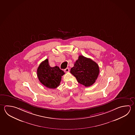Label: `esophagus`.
Returning a JSON list of instances; mask_svg holds the SVG:
<instances>
[{
	"label": "esophagus",
	"instance_id": "obj_1",
	"mask_svg": "<svg viewBox=\"0 0 135 135\" xmlns=\"http://www.w3.org/2000/svg\"><path fill=\"white\" fill-rule=\"evenodd\" d=\"M69 68H66V69H64V71L65 72H69Z\"/></svg>",
	"mask_w": 135,
	"mask_h": 135
}]
</instances>
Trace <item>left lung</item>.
<instances>
[{
  "label": "left lung",
  "mask_w": 135,
  "mask_h": 135,
  "mask_svg": "<svg viewBox=\"0 0 135 135\" xmlns=\"http://www.w3.org/2000/svg\"><path fill=\"white\" fill-rule=\"evenodd\" d=\"M79 83L86 87L92 85L97 80L99 73L98 64L91 59L80 55L70 70Z\"/></svg>",
  "instance_id": "left-lung-1"
}]
</instances>
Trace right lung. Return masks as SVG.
Wrapping results in <instances>:
<instances>
[{
	"label": "right lung",
	"mask_w": 135,
	"mask_h": 135,
	"mask_svg": "<svg viewBox=\"0 0 135 135\" xmlns=\"http://www.w3.org/2000/svg\"><path fill=\"white\" fill-rule=\"evenodd\" d=\"M65 73L59 66L51 67L48 59L42 62L37 69V76L39 81L47 88H56L61 81Z\"/></svg>",
	"instance_id": "add662e5"
}]
</instances>
